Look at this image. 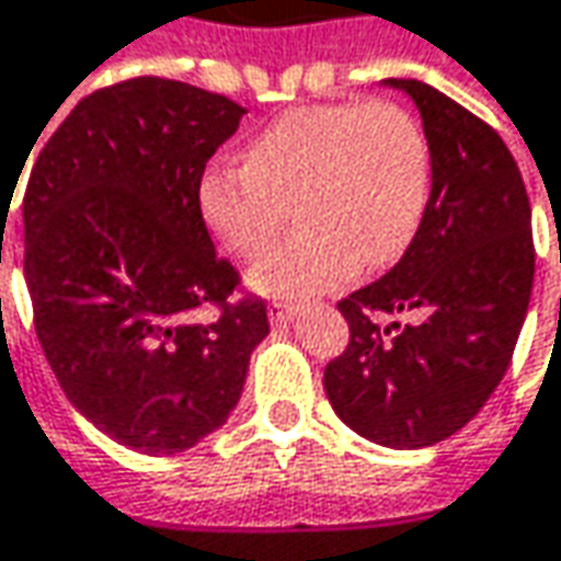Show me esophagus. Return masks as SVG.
I'll use <instances>...</instances> for the list:
<instances>
[{"label": "esophagus", "mask_w": 561, "mask_h": 561, "mask_svg": "<svg viewBox=\"0 0 561 561\" xmlns=\"http://www.w3.org/2000/svg\"><path fill=\"white\" fill-rule=\"evenodd\" d=\"M295 313H298L295 305H285V301H273V305H270V320H273V323H291Z\"/></svg>", "instance_id": "34e87169"}]
</instances>
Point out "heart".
<instances>
[{
    "mask_svg": "<svg viewBox=\"0 0 561 561\" xmlns=\"http://www.w3.org/2000/svg\"><path fill=\"white\" fill-rule=\"evenodd\" d=\"M428 193L432 149L419 119L393 101H340L270 119L244 161H209L196 206L221 248L256 256L295 203L301 228L256 263L253 285L308 298L343 285L358 266H393L422 225Z\"/></svg>",
    "mask_w": 561,
    "mask_h": 561,
    "instance_id": "heart-1",
    "label": "heart"
}]
</instances>
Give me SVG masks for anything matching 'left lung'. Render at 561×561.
<instances>
[{"instance_id":"1","label":"left lung","mask_w":561,"mask_h":561,"mask_svg":"<svg viewBox=\"0 0 561 561\" xmlns=\"http://www.w3.org/2000/svg\"><path fill=\"white\" fill-rule=\"evenodd\" d=\"M407 91L432 149V193L400 263L336 308L348 346L323 371L330 407L383 447H428L477 415L505 378L530 288V199L502 136L438 88ZM412 312L407 328L370 313Z\"/></svg>"}]
</instances>
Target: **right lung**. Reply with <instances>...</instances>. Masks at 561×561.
Segmentation results:
<instances>
[{
  "instance_id": "add662e5",
  "label": "right lung",
  "mask_w": 561,
  "mask_h": 561,
  "mask_svg": "<svg viewBox=\"0 0 561 561\" xmlns=\"http://www.w3.org/2000/svg\"><path fill=\"white\" fill-rule=\"evenodd\" d=\"M244 114L161 76L107 84L56 126L24 186L44 355L69 403L142 454H178L225 425L270 333L266 301L238 298L241 273L196 206L206 161ZM199 307L219 311L213 324L192 320Z\"/></svg>"
}]
</instances>
